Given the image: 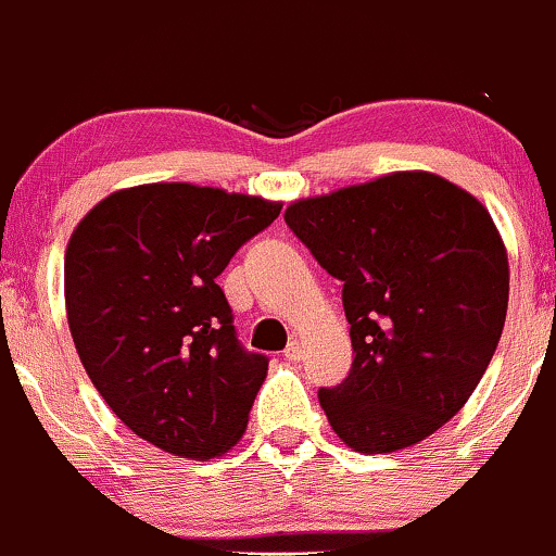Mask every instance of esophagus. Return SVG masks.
Segmentation results:
<instances>
[{
  "label": "esophagus",
  "mask_w": 556,
  "mask_h": 556,
  "mask_svg": "<svg viewBox=\"0 0 556 556\" xmlns=\"http://www.w3.org/2000/svg\"><path fill=\"white\" fill-rule=\"evenodd\" d=\"M283 355H286V361H301V355H304V345H301V340H291L289 345H286V351H283Z\"/></svg>",
  "instance_id": "obj_1"
}]
</instances>
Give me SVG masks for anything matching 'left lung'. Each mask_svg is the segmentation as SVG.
<instances>
[{
  "mask_svg": "<svg viewBox=\"0 0 556 556\" xmlns=\"http://www.w3.org/2000/svg\"><path fill=\"white\" fill-rule=\"evenodd\" d=\"M342 280L348 379L319 389L342 441L389 454L435 433L488 371L508 312V255L482 203L433 173H392L286 208Z\"/></svg>",
  "mask_w": 556,
  "mask_h": 556,
  "instance_id": "1",
  "label": "left lung"
}]
</instances>
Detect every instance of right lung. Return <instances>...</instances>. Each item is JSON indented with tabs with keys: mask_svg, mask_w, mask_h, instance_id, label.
Segmentation results:
<instances>
[{
	"mask_svg": "<svg viewBox=\"0 0 556 556\" xmlns=\"http://www.w3.org/2000/svg\"><path fill=\"white\" fill-rule=\"evenodd\" d=\"M278 214L255 195L152 182L115 190L68 239L81 366L118 420L167 454L222 456L244 433L267 358L237 340L216 278Z\"/></svg>",
	"mask_w": 556,
	"mask_h": 556,
	"instance_id": "right-lung-1",
	"label": "right lung"
}]
</instances>
